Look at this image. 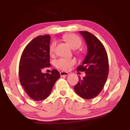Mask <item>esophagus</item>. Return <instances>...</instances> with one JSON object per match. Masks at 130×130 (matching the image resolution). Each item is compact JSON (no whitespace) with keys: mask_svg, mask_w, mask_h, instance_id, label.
<instances>
[{"mask_svg":"<svg viewBox=\"0 0 130 130\" xmlns=\"http://www.w3.org/2000/svg\"><path fill=\"white\" fill-rule=\"evenodd\" d=\"M60 75L61 76H68L69 75V73L66 72H60Z\"/></svg>","mask_w":130,"mask_h":130,"instance_id":"obj_1","label":"esophagus"}]
</instances>
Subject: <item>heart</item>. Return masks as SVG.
<instances>
[{
    "label": "heart",
    "instance_id": "heart-1",
    "mask_svg": "<svg viewBox=\"0 0 130 130\" xmlns=\"http://www.w3.org/2000/svg\"><path fill=\"white\" fill-rule=\"evenodd\" d=\"M64 40L67 42L72 49H77L82 45V41L78 36L74 34H66L63 37ZM56 41H53L49 46L50 53L53 54L56 47ZM76 63V61L72 58H61L56 61V67L62 70H68Z\"/></svg>",
    "mask_w": 130,
    "mask_h": 130
}]
</instances>
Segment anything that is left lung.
Here are the masks:
<instances>
[{"instance_id":"obj_1","label":"left lung","mask_w":130,"mask_h":130,"mask_svg":"<svg viewBox=\"0 0 130 130\" xmlns=\"http://www.w3.org/2000/svg\"><path fill=\"white\" fill-rule=\"evenodd\" d=\"M80 33L87 43L88 52L77 70L85 72L86 75L83 78L80 77L74 89L81 98L91 99L100 93L106 82L109 71L108 58L99 39L88 31H81Z\"/></svg>"}]
</instances>
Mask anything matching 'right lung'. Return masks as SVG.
Returning <instances> with one entry per match:
<instances>
[{"mask_svg":"<svg viewBox=\"0 0 130 130\" xmlns=\"http://www.w3.org/2000/svg\"><path fill=\"white\" fill-rule=\"evenodd\" d=\"M49 35L39 36L26 46L22 54L19 66L21 85L30 98L36 101L45 99L50 95L55 83L60 77L58 70L51 73L42 72L50 67Z\"/></svg>","mask_w":130,"mask_h":130,"instance_id":"right-lung-1","label":"right lung"}]
</instances>
